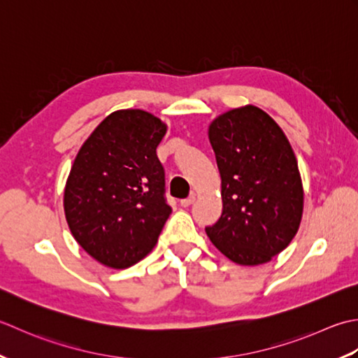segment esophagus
I'll return each mask as SVG.
<instances>
[{
	"mask_svg": "<svg viewBox=\"0 0 358 358\" xmlns=\"http://www.w3.org/2000/svg\"><path fill=\"white\" fill-rule=\"evenodd\" d=\"M194 201H196V196H194V194H189L188 198L180 201V206H182V207H189Z\"/></svg>",
	"mask_w": 358,
	"mask_h": 358,
	"instance_id": "obj_1",
	"label": "esophagus"
}]
</instances>
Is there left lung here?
<instances>
[{"label":"left lung","mask_w":358,"mask_h":358,"mask_svg":"<svg viewBox=\"0 0 358 358\" xmlns=\"http://www.w3.org/2000/svg\"><path fill=\"white\" fill-rule=\"evenodd\" d=\"M221 174L222 215L206 227L217 250L241 266L268 262L290 244L304 192L286 134L262 109L247 105L208 127Z\"/></svg>","instance_id":"1"}]
</instances>
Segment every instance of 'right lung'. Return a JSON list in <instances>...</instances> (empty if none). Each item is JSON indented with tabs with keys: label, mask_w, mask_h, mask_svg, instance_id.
<instances>
[{
	"label": "right lung",
	"mask_w": 358,
	"mask_h": 358,
	"mask_svg": "<svg viewBox=\"0 0 358 358\" xmlns=\"http://www.w3.org/2000/svg\"><path fill=\"white\" fill-rule=\"evenodd\" d=\"M165 123L142 109L109 114L86 138L64 187L72 236L103 266L127 268L155 249L171 213L156 155Z\"/></svg>",
	"instance_id": "obj_1"
}]
</instances>
